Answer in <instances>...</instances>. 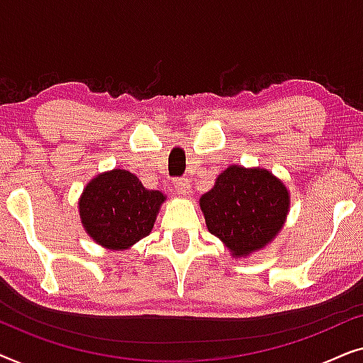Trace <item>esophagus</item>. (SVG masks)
Masks as SVG:
<instances>
[{"label": "esophagus", "mask_w": 363, "mask_h": 363, "mask_svg": "<svg viewBox=\"0 0 363 363\" xmlns=\"http://www.w3.org/2000/svg\"><path fill=\"white\" fill-rule=\"evenodd\" d=\"M173 190H175L177 195L188 196L190 195V182L185 180V178H178V180L173 182Z\"/></svg>", "instance_id": "1"}]
</instances>
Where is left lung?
<instances>
[{"label": "left lung", "instance_id": "obj_1", "mask_svg": "<svg viewBox=\"0 0 363 363\" xmlns=\"http://www.w3.org/2000/svg\"><path fill=\"white\" fill-rule=\"evenodd\" d=\"M291 195L267 168L230 165L200 198L208 231L233 257H247L271 245L284 228Z\"/></svg>", "mask_w": 363, "mask_h": 363}]
</instances>
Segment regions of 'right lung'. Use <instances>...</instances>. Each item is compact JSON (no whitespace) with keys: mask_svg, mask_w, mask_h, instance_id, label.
<instances>
[{"mask_svg":"<svg viewBox=\"0 0 363 363\" xmlns=\"http://www.w3.org/2000/svg\"><path fill=\"white\" fill-rule=\"evenodd\" d=\"M167 196L147 190L123 168L99 173L84 186L77 208L82 228L97 245L123 251L148 236Z\"/></svg>","mask_w":363,"mask_h":363,"instance_id":"add662e5","label":"right lung"}]
</instances>
